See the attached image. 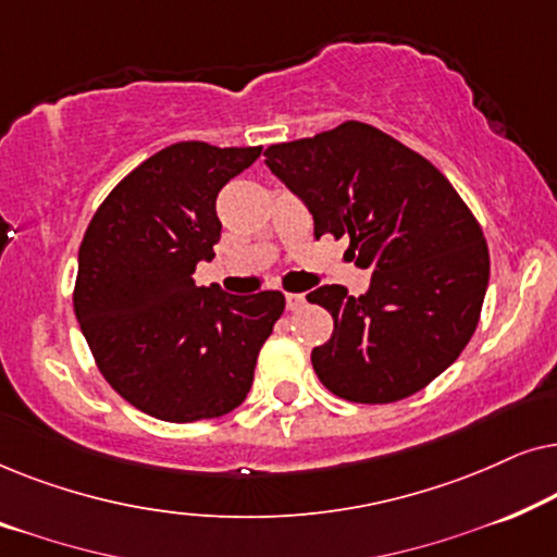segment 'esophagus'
<instances>
[{
  "mask_svg": "<svg viewBox=\"0 0 557 557\" xmlns=\"http://www.w3.org/2000/svg\"><path fill=\"white\" fill-rule=\"evenodd\" d=\"M304 304H307V299H304V294H286V309L288 311L301 309Z\"/></svg>",
  "mask_w": 557,
  "mask_h": 557,
  "instance_id": "34e87169",
  "label": "esophagus"
}]
</instances>
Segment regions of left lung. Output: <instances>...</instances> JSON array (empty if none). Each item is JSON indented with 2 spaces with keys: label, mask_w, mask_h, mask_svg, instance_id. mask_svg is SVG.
Segmentation results:
<instances>
[{
  "label": "left lung",
  "mask_w": 557,
  "mask_h": 557,
  "mask_svg": "<svg viewBox=\"0 0 557 557\" xmlns=\"http://www.w3.org/2000/svg\"><path fill=\"white\" fill-rule=\"evenodd\" d=\"M265 166L307 205L314 235H347L370 288L324 284L307 294L334 319L311 364L352 403L408 398L469 345L490 284L479 223L444 174L406 144L360 121L273 144Z\"/></svg>",
  "instance_id": "8db88e82"
}]
</instances>
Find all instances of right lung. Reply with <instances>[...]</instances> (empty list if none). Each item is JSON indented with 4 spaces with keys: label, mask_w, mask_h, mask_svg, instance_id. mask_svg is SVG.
Here are the masks:
<instances>
[{
    "label": "right lung",
    "mask_w": 557,
    "mask_h": 557,
    "mask_svg": "<svg viewBox=\"0 0 557 557\" xmlns=\"http://www.w3.org/2000/svg\"><path fill=\"white\" fill-rule=\"evenodd\" d=\"M261 147L172 144L113 187L78 250L73 307L121 398L170 423L218 418L250 391L284 294L195 286L220 240L215 200Z\"/></svg>",
    "instance_id": "1"
}]
</instances>
